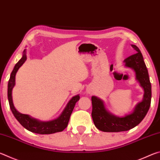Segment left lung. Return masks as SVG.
<instances>
[{
	"mask_svg": "<svg viewBox=\"0 0 160 160\" xmlns=\"http://www.w3.org/2000/svg\"><path fill=\"white\" fill-rule=\"evenodd\" d=\"M131 47L136 53L124 60L125 66L131 68L135 72V78L144 90L142 102L136 105L131 113L123 117H118L112 114L106 109L102 99L97 97H92V117L94 123L97 128L104 132H121L131 129L141 122L147 114L150 107L152 90L147 67L143 60L141 51L138 47Z\"/></svg>",
	"mask_w": 160,
	"mask_h": 160,
	"instance_id": "1",
	"label": "left lung"
}]
</instances>
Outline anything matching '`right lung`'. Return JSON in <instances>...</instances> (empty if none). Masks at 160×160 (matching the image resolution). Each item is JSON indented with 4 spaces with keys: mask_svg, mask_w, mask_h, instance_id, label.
I'll return each instance as SVG.
<instances>
[{
    "mask_svg": "<svg viewBox=\"0 0 160 160\" xmlns=\"http://www.w3.org/2000/svg\"><path fill=\"white\" fill-rule=\"evenodd\" d=\"M26 60V51L24 50L22 57L15 64L11 75H10L8 85V98L10 109H11L13 115L24 128H25L29 131L35 132V133L51 134L63 131L68 126L70 115H71L72 110L75 107V103L80 99L79 95L72 97L68 103L61 116H58L57 118L50 121H40L37 119L30 117L29 115L22 114L15 109L12 102V90L15 85V75L17 73L18 69L22 66V64L25 63Z\"/></svg>",
    "mask_w": 160,
    "mask_h": 160,
    "instance_id": "1",
    "label": "right lung"
}]
</instances>
